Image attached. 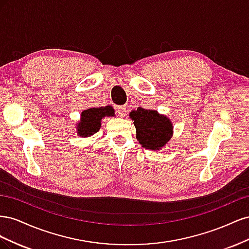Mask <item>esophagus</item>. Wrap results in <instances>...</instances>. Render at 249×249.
Returning a JSON list of instances; mask_svg holds the SVG:
<instances>
[{
    "mask_svg": "<svg viewBox=\"0 0 249 249\" xmlns=\"http://www.w3.org/2000/svg\"><path fill=\"white\" fill-rule=\"evenodd\" d=\"M117 114H118L120 117H124L125 114H126V108H125L124 106L118 107V108H117Z\"/></svg>",
    "mask_w": 249,
    "mask_h": 249,
    "instance_id": "1",
    "label": "esophagus"
}]
</instances>
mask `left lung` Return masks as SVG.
<instances>
[{
	"label": "left lung",
	"instance_id": "8db88e82",
	"mask_svg": "<svg viewBox=\"0 0 249 249\" xmlns=\"http://www.w3.org/2000/svg\"><path fill=\"white\" fill-rule=\"evenodd\" d=\"M136 127V138L140 144L150 150L162 148L172 136V124L168 117L156 110L138 108L130 113Z\"/></svg>",
	"mask_w": 249,
	"mask_h": 249
}]
</instances>
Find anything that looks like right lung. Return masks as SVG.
Segmentation results:
<instances>
[{
	"instance_id": "obj_1",
	"label": "right lung",
	"mask_w": 249,
	"mask_h": 249,
	"mask_svg": "<svg viewBox=\"0 0 249 249\" xmlns=\"http://www.w3.org/2000/svg\"><path fill=\"white\" fill-rule=\"evenodd\" d=\"M106 116H114V109L110 106L89 108L81 114V120L77 124V133L81 137H89L101 129V122Z\"/></svg>"
}]
</instances>
